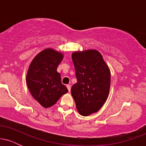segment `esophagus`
I'll return each mask as SVG.
<instances>
[{
	"instance_id": "1",
	"label": "esophagus",
	"mask_w": 146,
	"mask_h": 146,
	"mask_svg": "<svg viewBox=\"0 0 146 146\" xmlns=\"http://www.w3.org/2000/svg\"><path fill=\"white\" fill-rule=\"evenodd\" d=\"M66 87H67V88H68V91H71V86H70L69 84H68V85H66Z\"/></svg>"
}]
</instances>
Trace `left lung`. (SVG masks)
Wrapping results in <instances>:
<instances>
[{
  "label": "left lung",
  "instance_id": "1",
  "mask_svg": "<svg viewBox=\"0 0 146 146\" xmlns=\"http://www.w3.org/2000/svg\"><path fill=\"white\" fill-rule=\"evenodd\" d=\"M77 82L71 87L79 113L98 112L106 101L110 86V71L102 54L95 49L72 53Z\"/></svg>",
  "mask_w": 146,
  "mask_h": 146
}]
</instances>
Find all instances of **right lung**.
<instances>
[{"mask_svg": "<svg viewBox=\"0 0 146 146\" xmlns=\"http://www.w3.org/2000/svg\"><path fill=\"white\" fill-rule=\"evenodd\" d=\"M63 57L60 52L46 48L33 58L29 66L26 77L28 88L33 98L44 108L54 105L68 92L57 71Z\"/></svg>", "mask_w": 146, "mask_h": 146, "instance_id": "right-lung-1", "label": "right lung"}]
</instances>
